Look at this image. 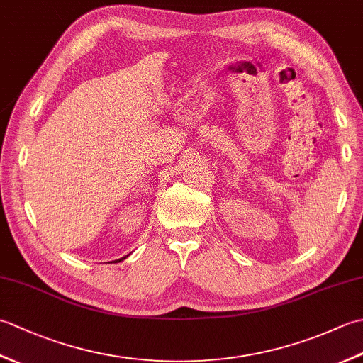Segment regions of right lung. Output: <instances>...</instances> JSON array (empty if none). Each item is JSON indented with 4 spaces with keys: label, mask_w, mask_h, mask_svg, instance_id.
Returning <instances> with one entry per match:
<instances>
[{
    "label": "right lung",
    "mask_w": 363,
    "mask_h": 363,
    "mask_svg": "<svg viewBox=\"0 0 363 363\" xmlns=\"http://www.w3.org/2000/svg\"><path fill=\"white\" fill-rule=\"evenodd\" d=\"M123 259H125V257H121V259H118V260H115V262H120V260H123Z\"/></svg>",
    "instance_id": "obj_1"
}]
</instances>
